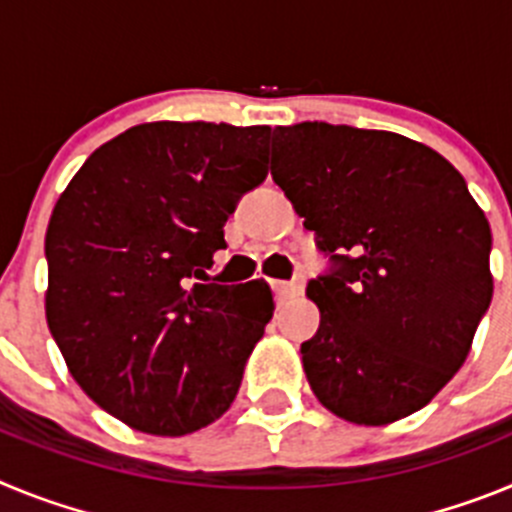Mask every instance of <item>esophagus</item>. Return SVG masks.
Returning a JSON list of instances; mask_svg holds the SVG:
<instances>
[{
	"label": "esophagus",
	"instance_id": "esophagus-1",
	"mask_svg": "<svg viewBox=\"0 0 512 512\" xmlns=\"http://www.w3.org/2000/svg\"><path fill=\"white\" fill-rule=\"evenodd\" d=\"M271 289H274V297L282 302V300H289V297L302 295L305 284H302L300 279H297V282H277V279H274V282H271Z\"/></svg>",
	"mask_w": 512,
	"mask_h": 512
}]
</instances>
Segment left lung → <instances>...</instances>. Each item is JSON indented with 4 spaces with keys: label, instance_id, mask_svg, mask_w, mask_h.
<instances>
[{
    "label": "left lung",
    "instance_id": "left-lung-1",
    "mask_svg": "<svg viewBox=\"0 0 512 512\" xmlns=\"http://www.w3.org/2000/svg\"><path fill=\"white\" fill-rule=\"evenodd\" d=\"M271 176L333 261L307 284L315 397L356 425L425 408L492 300L490 223L464 176L418 140L328 122L274 130Z\"/></svg>",
    "mask_w": 512,
    "mask_h": 512
}]
</instances>
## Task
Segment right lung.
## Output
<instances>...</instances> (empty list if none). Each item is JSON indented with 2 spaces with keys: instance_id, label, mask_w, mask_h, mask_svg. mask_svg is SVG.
<instances>
[{
  "instance_id": "obj_1",
  "label": "right lung",
  "mask_w": 512,
  "mask_h": 512,
  "mask_svg": "<svg viewBox=\"0 0 512 512\" xmlns=\"http://www.w3.org/2000/svg\"><path fill=\"white\" fill-rule=\"evenodd\" d=\"M271 128L143 122L84 161L45 233V318L71 377L135 431L215 423L274 315L264 279H210L223 225L266 179Z\"/></svg>"
}]
</instances>
